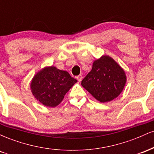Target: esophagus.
Wrapping results in <instances>:
<instances>
[{
  "label": "esophagus",
  "mask_w": 154,
  "mask_h": 154,
  "mask_svg": "<svg viewBox=\"0 0 154 154\" xmlns=\"http://www.w3.org/2000/svg\"><path fill=\"white\" fill-rule=\"evenodd\" d=\"M76 78H77V80H78V82H81L82 79V75H79L78 76H77V77H76Z\"/></svg>",
  "instance_id": "esophagus-1"
}]
</instances>
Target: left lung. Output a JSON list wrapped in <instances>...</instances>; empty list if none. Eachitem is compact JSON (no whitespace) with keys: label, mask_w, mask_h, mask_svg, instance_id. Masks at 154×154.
I'll use <instances>...</instances> for the list:
<instances>
[{"label":"left lung","mask_w":154,"mask_h":154,"mask_svg":"<svg viewBox=\"0 0 154 154\" xmlns=\"http://www.w3.org/2000/svg\"><path fill=\"white\" fill-rule=\"evenodd\" d=\"M125 71L107 55L95 60L91 71L82 79L81 85L100 103L117 98L126 84Z\"/></svg>","instance_id":"1"}]
</instances>
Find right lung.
I'll use <instances>...</instances> for the list:
<instances>
[{"label":"right lung","mask_w":154,"mask_h":154,"mask_svg":"<svg viewBox=\"0 0 154 154\" xmlns=\"http://www.w3.org/2000/svg\"><path fill=\"white\" fill-rule=\"evenodd\" d=\"M77 80L66 71L45 66L33 77L30 83L32 95L47 107H56Z\"/></svg>","instance_id":"1"}]
</instances>
